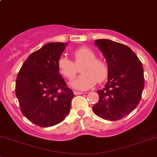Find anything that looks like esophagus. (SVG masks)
Returning <instances> with one entry per match:
<instances>
[{
	"label": "esophagus",
	"instance_id": "obj_1",
	"mask_svg": "<svg viewBox=\"0 0 157 157\" xmlns=\"http://www.w3.org/2000/svg\"><path fill=\"white\" fill-rule=\"evenodd\" d=\"M74 94L75 95H79V94H82L83 92H81V91H77V90H74Z\"/></svg>",
	"mask_w": 157,
	"mask_h": 157
}]
</instances>
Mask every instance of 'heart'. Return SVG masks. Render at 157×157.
Wrapping results in <instances>:
<instances>
[{
    "label": "heart",
    "instance_id": "b5f03b06",
    "mask_svg": "<svg viewBox=\"0 0 157 157\" xmlns=\"http://www.w3.org/2000/svg\"><path fill=\"white\" fill-rule=\"evenodd\" d=\"M74 61L66 56H60L57 60V68L63 76L72 79L81 67L82 75L71 82L73 88L79 90H86L91 88L97 82L101 83L107 78L109 67L103 59L96 58L94 51L87 47H81L72 51Z\"/></svg>",
    "mask_w": 157,
    "mask_h": 157
}]
</instances>
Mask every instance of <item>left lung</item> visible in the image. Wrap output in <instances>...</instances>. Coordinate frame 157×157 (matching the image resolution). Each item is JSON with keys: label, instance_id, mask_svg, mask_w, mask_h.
Masks as SVG:
<instances>
[{"label": "left lung", "instance_id": "1", "mask_svg": "<svg viewBox=\"0 0 157 157\" xmlns=\"http://www.w3.org/2000/svg\"><path fill=\"white\" fill-rule=\"evenodd\" d=\"M103 53L109 67L104 88L98 90L99 101L92 107L102 119L116 121L132 112L141 98L144 88L141 62L132 49L108 39L94 42Z\"/></svg>", "mask_w": 157, "mask_h": 157}]
</instances>
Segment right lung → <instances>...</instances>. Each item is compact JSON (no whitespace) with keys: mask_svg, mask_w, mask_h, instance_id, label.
I'll use <instances>...</instances> for the list:
<instances>
[{"mask_svg":"<svg viewBox=\"0 0 157 157\" xmlns=\"http://www.w3.org/2000/svg\"><path fill=\"white\" fill-rule=\"evenodd\" d=\"M67 43L51 42L29 56L16 81L21 112L32 123L51 127L69 114L73 91L59 72L57 60Z\"/></svg>","mask_w":157,"mask_h":157,"instance_id":"right-lung-1","label":"right lung"}]
</instances>
